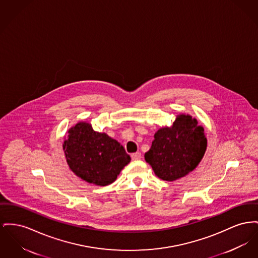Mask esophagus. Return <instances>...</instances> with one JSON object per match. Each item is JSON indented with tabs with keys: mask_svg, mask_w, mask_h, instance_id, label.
I'll return each instance as SVG.
<instances>
[{
	"mask_svg": "<svg viewBox=\"0 0 258 258\" xmlns=\"http://www.w3.org/2000/svg\"><path fill=\"white\" fill-rule=\"evenodd\" d=\"M132 159H133L134 161H137V160H140V159H141V153H139V152H137V153H134V154H132Z\"/></svg>",
	"mask_w": 258,
	"mask_h": 258,
	"instance_id": "obj_1",
	"label": "esophagus"
}]
</instances>
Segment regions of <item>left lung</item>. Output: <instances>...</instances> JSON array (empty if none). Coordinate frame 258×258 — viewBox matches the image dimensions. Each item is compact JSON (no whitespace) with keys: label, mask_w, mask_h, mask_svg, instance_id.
<instances>
[{"label":"left lung","mask_w":258,"mask_h":258,"mask_svg":"<svg viewBox=\"0 0 258 258\" xmlns=\"http://www.w3.org/2000/svg\"><path fill=\"white\" fill-rule=\"evenodd\" d=\"M189 115H179L171 127L160 128L154 136L145 161L155 174L166 181L181 178L197 167L207 149L204 127Z\"/></svg>","instance_id":"8db88e82"}]
</instances>
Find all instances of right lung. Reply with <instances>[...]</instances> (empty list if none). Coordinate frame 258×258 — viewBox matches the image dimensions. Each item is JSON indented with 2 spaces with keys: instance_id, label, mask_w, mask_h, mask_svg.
Returning a JSON list of instances; mask_svg holds the SVG:
<instances>
[{
  "instance_id": "obj_1",
  "label": "right lung",
  "mask_w": 258,
  "mask_h": 258,
  "mask_svg": "<svg viewBox=\"0 0 258 258\" xmlns=\"http://www.w3.org/2000/svg\"><path fill=\"white\" fill-rule=\"evenodd\" d=\"M63 150L72 171L85 181L106 186L116 180L131 157L117 140L96 133L88 122L69 130Z\"/></svg>"
}]
</instances>
